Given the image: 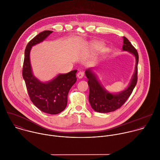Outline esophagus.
Returning a JSON list of instances; mask_svg holds the SVG:
<instances>
[{"instance_id":"esophagus-1","label":"esophagus","mask_w":160,"mask_h":160,"mask_svg":"<svg viewBox=\"0 0 160 160\" xmlns=\"http://www.w3.org/2000/svg\"><path fill=\"white\" fill-rule=\"evenodd\" d=\"M83 75H84L83 72H79L78 73V74H77V77H78V78L81 79V78H82L83 77Z\"/></svg>"}]
</instances>
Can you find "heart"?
Masks as SVG:
<instances>
[{
	"label": "heart",
	"mask_w": 160,
	"mask_h": 160,
	"mask_svg": "<svg viewBox=\"0 0 160 160\" xmlns=\"http://www.w3.org/2000/svg\"><path fill=\"white\" fill-rule=\"evenodd\" d=\"M101 46V43L99 42H94L91 43V47L94 49H98Z\"/></svg>",
	"instance_id": "heart-1"
}]
</instances>
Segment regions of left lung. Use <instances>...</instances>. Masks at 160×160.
Returning <instances> with one entry per match:
<instances>
[{"mask_svg":"<svg viewBox=\"0 0 160 160\" xmlns=\"http://www.w3.org/2000/svg\"><path fill=\"white\" fill-rule=\"evenodd\" d=\"M123 51H127L133 55L135 58V72L128 87L118 93H111L107 90L99 80L98 76L94 72L95 68H88L85 72L88 78L89 87L88 101L92 108L99 112H109L120 108L128 99L132 94L138 81V64L139 55L129 40L123 37Z\"/></svg>","mask_w":160,"mask_h":160,"instance_id":"8db88e82","label":"left lung"}]
</instances>
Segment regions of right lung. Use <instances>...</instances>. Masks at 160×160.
<instances>
[{"instance_id":"obj_1","label":"right lung","mask_w":160,"mask_h":160,"mask_svg":"<svg viewBox=\"0 0 160 160\" xmlns=\"http://www.w3.org/2000/svg\"><path fill=\"white\" fill-rule=\"evenodd\" d=\"M52 32L50 30L42 32L28 42L25 51L22 77L33 104L45 113L56 115L66 107L68 92L77 80V70L60 73L52 80L43 82L33 75L30 58L32 48L43 42Z\"/></svg>"}]
</instances>
